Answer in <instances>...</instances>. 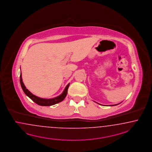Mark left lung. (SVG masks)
Segmentation results:
<instances>
[{
  "mask_svg": "<svg viewBox=\"0 0 152 152\" xmlns=\"http://www.w3.org/2000/svg\"><path fill=\"white\" fill-rule=\"evenodd\" d=\"M120 103H118V104H112V105H109V106H116V105H118V104H120ZM98 104H99V103H98Z\"/></svg>",
  "mask_w": 152,
  "mask_h": 152,
  "instance_id": "obj_1",
  "label": "left lung"
}]
</instances>
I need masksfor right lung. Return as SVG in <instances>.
<instances>
[{
    "label": "right lung",
    "mask_w": 152,
    "mask_h": 152,
    "mask_svg": "<svg viewBox=\"0 0 152 152\" xmlns=\"http://www.w3.org/2000/svg\"><path fill=\"white\" fill-rule=\"evenodd\" d=\"M20 84L23 90V91L25 93V94L29 97L31 98V99L34 101L35 103L38 104V105L40 106H52L55 104L56 103H59L61 102L64 99L66 98L67 94V91H68V89L69 85V83L66 86L64 90L62 92V93L61 95L56 97L53 98H42L38 97L36 96L33 94L31 91H28L25 87L23 82V79H22V76H21V72L20 73Z\"/></svg>",
    "instance_id": "add662e5"
}]
</instances>
